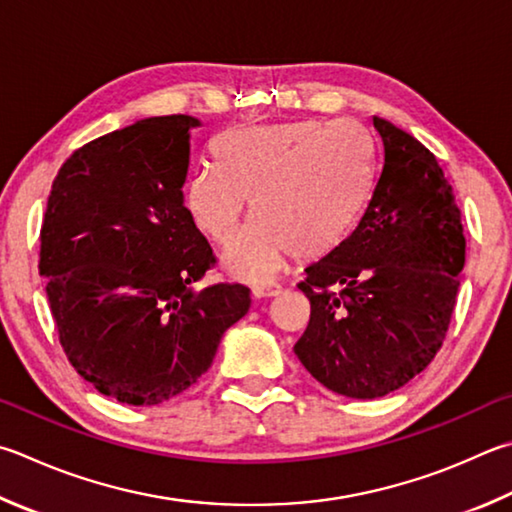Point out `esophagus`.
Returning a JSON list of instances; mask_svg holds the SVG:
<instances>
[{
	"instance_id": "34e87169",
	"label": "esophagus",
	"mask_w": 512,
	"mask_h": 512,
	"mask_svg": "<svg viewBox=\"0 0 512 512\" xmlns=\"http://www.w3.org/2000/svg\"><path fill=\"white\" fill-rule=\"evenodd\" d=\"M253 295L255 297H275V295H280V286H275V284L253 286Z\"/></svg>"
}]
</instances>
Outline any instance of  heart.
Returning a JSON list of instances; mask_svg holds the SVG:
<instances>
[{
    "mask_svg": "<svg viewBox=\"0 0 512 512\" xmlns=\"http://www.w3.org/2000/svg\"><path fill=\"white\" fill-rule=\"evenodd\" d=\"M212 159L185 181V208L203 237L226 246L253 199L255 224L224 257L248 282L271 280L291 253L304 262L329 253L369 190V143L349 120L235 127L212 143Z\"/></svg>",
    "mask_w": 512,
    "mask_h": 512,
    "instance_id": "heart-1",
    "label": "heart"
}]
</instances>
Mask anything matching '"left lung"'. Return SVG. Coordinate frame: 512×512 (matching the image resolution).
<instances>
[{
	"label": "left lung",
	"mask_w": 512,
	"mask_h": 512,
	"mask_svg": "<svg viewBox=\"0 0 512 512\" xmlns=\"http://www.w3.org/2000/svg\"><path fill=\"white\" fill-rule=\"evenodd\" d=\"M369 125V201L351 235L297 284L311 320L293 347L318 383L362 401L403 387L434 360L466 264L461 210L434 154L385 118Z\"/></svg>",
	"instance_id": "1"
}]
</instances>
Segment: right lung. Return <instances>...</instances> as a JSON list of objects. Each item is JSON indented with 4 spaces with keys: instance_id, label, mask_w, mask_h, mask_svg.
Returning <instances> with one entry per match:
<instances>
[{
    "instance_id": "right-lung-1",
    "label": "right lung",
    "mask_w": 512,
    "mask_h": 512,
    "mask_svg": "<svg viewBox=\"0 0 512 512\" xmlns=\"http://www.w3.org/2000/svg\"><path fill=\"white\" fill-rule=\"evenodd\" d=\"M197 118L154 116L96 138L55 176L40 275L60 345L100 394L159 405L197 383L250 309L244 284L197 288L215 255L183 203Z\"/></svg>"
}]
</instances>
